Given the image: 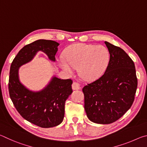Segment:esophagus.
<instances>
[{"mask_svg": "<svg viewBox=\"0 0 147 147\" xmlns=\"http://www.w3.org/2000/svg\"><path fill=\"white\" fill-rule=\"evenodd\" d=\"M72 88H73V90H78V89L80 88V84L78 83L74 82H73V84H72Z\"/></svg>", "mask_w": 147, "mask_h": 147, "instance_id": "1", "label": "esophagus"}]
</instances>
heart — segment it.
Segmentation results:
<instances>
[{"label": "heart", "instance_id": "b5f03b06", "mask_svg": "<svg viewBox=\"0 0 147 147\" xmlns=\"http://www.w3.org/2000/svg\"><path fill=\"white\" fill-rule=\"evenodd\" d=\"M65 58H59L61 69L67 74L74 69L86 80H94L102 75L109 61V53L105 47L76 43L69 47L64 53Z\"/></svg>", "mask_w": 147, "mask_h": 147}]
</instances>
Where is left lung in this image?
Instances as JSON below:
<instances>
[{
	"label": "left lung",
	"mask_w": 147,
	"mask_h": 147,
	"mask_svg": "<svg viewBox=\"0 0 147 147\" xmlns=\"http://www.w3.org/2000/svg\"><path fill=\"white\" fill-rule=\"evenodd\" d=\"M109 61L100 78L82 89L88 119L97 124L118 120L132 105L138 87L135 65L120 47L104 42Z\"/></svg>",
	"instance_id": "8db88e82"
}]
</instances>
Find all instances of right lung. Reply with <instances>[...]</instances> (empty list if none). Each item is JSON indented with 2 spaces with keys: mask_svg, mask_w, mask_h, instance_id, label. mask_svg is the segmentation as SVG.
<instances>
[{
  "mask_svg": "<svg viewBox=\"0 0 147 147\" xmlns=\"http://www.w3.org/2000/svg\"><path fill=\"white\" fill-rule=\"evenodd\" d=\"M59 45L54 41L37 40L20 50L10 67L8 89L12 102L24 119L41 128L54 127L63 121L65 103L73 93V81L54 76L43 89L34 91L20 82L19 69L31 61L39 51L54 62Z\"/></svg>",
  "mask_w": 147,
  "mask_h": 147,
  "instance_id": "add662e5",
  "label": "right lung"
}]
</instances>
